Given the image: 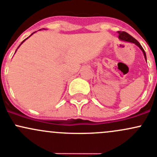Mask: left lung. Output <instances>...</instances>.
<instances>
[{"label": "left lung", "mask_w": 157, "mask_h": 157, "mask_svg": "<svg viewBox=\"0 0 157 157\" xmlns=\"http://www.w3.org/2000/svg\"><path fill=\"white\" fill-rule=\"evenodd\" d=\"M117 33H118V34H119L118 37H119L120 40H124V41H126V42H129V43H134V44H136L138 47H139L140 49H141V51H142L143 54H144V58H145V60H146V61H147V57H146L145 52H144V50L143 49L142 46H141V44H140V43L137 41V40H136V39L133 38L132 36H131V35H129V33H126V32H125V31H117Z\"/></svg>", "instance_id": "1"}]
</instances>
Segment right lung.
Returning a JSON list of instances; mask_svg holds the SVG:
<instances>
[{"label": "right lung", "mask_w": 157, "mask_h": 157, "mask_svg": "<svg viewBox=\"0 0 157 157\" xmlns=\"http://www.w3.org/2000/svg\"><path fill=\"white\" fill-rule=\"evenodd\" d=\"M35 33V32H33V33H32V34H33V33ZM32 34H31V35H32ZM28 36V38H29V37H30V36ZM28 38H26V39H25V40H23V41H22V42H21V44H20V45H19V46H20V45H21V44H22V43H24V42H25V40H27V39H28ZM19 46H18V47H19ZM16 51H17V49H16Z\"/></svg>", "instance_id": "right-lung-1"}]
</instances>
